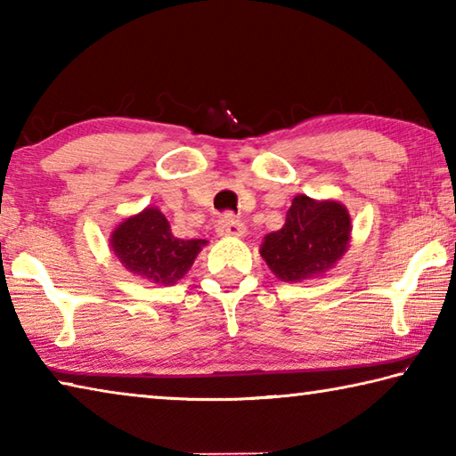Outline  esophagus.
Segmentation results:
<instances>
[{
  "mask_svg": "<svg viewBox=\"0 0 456 456\" xmlns=\"http://www.w3.org/2000/svg\"><path fill=\"white\" fill-rule=\"evenodd\" d=\"M217 231L219 235H233V237H241L245 233V225L239 221L233 213H225L217 223Z\"/></svg>",
  "mask_w": 456,
  "mask_h": 456,
  "instance_id": "1",
  "label": "esophagus"
}]
</instances>
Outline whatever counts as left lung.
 Returning <instances> with one entry per match:
<instances>
[{"label": "left lung", "instance_id": "left-lung-1", "mask_svg": "<svg viewBox=\"0 0 456 456\" xmlns=\"http://www.w3.org/2000/svg\"><path fill=\"white\" fill-rule=\"evenodd\" d=\"M350 239V215L336 200L297 195L280 231L269 233L261 257L283 281L322 275L344 256Z\"/></svg>", "mask_w": 456, "mask_h": 456}]
</instances>
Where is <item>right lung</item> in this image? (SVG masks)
Returning <instances> with one entry per match:
<instances>
[{
	"mask_svg": "<svg viewBox=\"0 0 456 456\" xmlns=\"http://www.w3.org/2000/svg\"><path fill=\"white\" fill-rule=\"evenodd\" d=\"M205 239H176L159 209H144L112 233L114 256L128 272L152 283L173 285L189 272Z\"/></svg>",
	"mask_w": 456,
	"mask_h": 456,
	"instance_id": "right-lung-1",
	"label": "right lung"
}]
</instances>
